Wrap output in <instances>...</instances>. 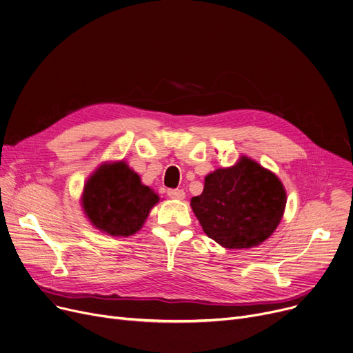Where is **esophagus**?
Listing matches in <instances>:
<instances>
[{
  "mask_svg": "<svg viewBox=\"0 0 353 353\" xmlns=\"http://www.w3.org/2000/svg\"><path fill=\"white\" fill-rule=\"evenodd\" d=\"M167 194H168V196H170V198H172V199H178V201H181V199H183V198H185L183 189H168Z\"/></svg>",
  "mask_w": 353,
  "mask_h": 353,
  "instance_id": "1",
  "label": "esophagus"
}]
</instances>
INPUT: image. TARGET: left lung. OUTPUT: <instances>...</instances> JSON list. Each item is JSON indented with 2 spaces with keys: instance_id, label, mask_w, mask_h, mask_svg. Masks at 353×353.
<instances>
[{
  "instance_id": "1",
  "label": "left lung",
  "mask_w": 353,
  "mask_h": 353,
  "mask_svg": "<svg viewBox=\"0 0 353 353\" xmlns=\"http://www.w3.org/2000/svg\"><path fill=\"white\" fill-rule=\"evenodd\" d=\"M287 196L280 179L241 157L232 168L205 178L203 192L191 199L203 232L226 249H250L279 226Z\"/></svg>"
}]
</instances>
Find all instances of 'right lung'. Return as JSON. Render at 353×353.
Masks as SVG:
<instances>
[{"label": "right lung", "instance_id": "right-lung-1", "mask_svg": "<svg viewBox=\"0 0 353 353\" xmlns=\"http://www.w3.org/2000/svg\"><path fill=\"white\" fill-rule=\"evenodd\" d=\"M159 201L151 188L124 161L104 164L85 185L82 205L88 218L101 232L131 236L144 225Z\"/></svg>", "mask_w": 353, "mask_h": 353}]
</instances>
